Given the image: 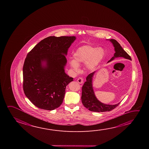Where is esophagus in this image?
<instances>
[{"instance_id": "esophagus-1", "label": "esophagus", "mask_w": 149, "mask_h": 149, "mask_svg": "<svg viewBox=\"0 0 149 149\" xmlns=\"http://www.w3.org/2000/svg\"><path fill=\"white\" fill-rule=\"evenodd\" d=\"M77 81V82L79 84H83V79L81 77H79Z\"/></svg>"}]
</instances>
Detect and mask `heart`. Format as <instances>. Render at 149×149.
Returning <instances> with one entry per match:
<instances>
[{"label":"heart","instance_id":"obj_1","mask_svg":"<svg viewBox=\"0 0 149 149\" xmlns=\"http://www.w3.org/2000/svg\"><path fill=\"white\" fill-rule=\"evenodd\" d=\"M104 56V50L101 48H95L90 46H84L79 48L73 54V61L71 65L74 71L78 72V65L85 63L89 70H93L98 66Z\"/></svg>","mask_w":149,"mask_h":149}]
</instances>
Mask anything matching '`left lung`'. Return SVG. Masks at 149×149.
Here are the masks:
<instances>
[{
	"label": "left lung",
	"mask_w": 149,
	"mask_h": 149,
	"mask_svg": "<svg viewBox=\"0 0 149 149\" xmlns=\"http://www.w3.org/2000/svg\"><path fill=\"white\" fill-rule=\"evenodd\" d=\"M109 40L112 43L114 47L115 52L114 56L107 62V63L112 61L116 58L120 57L132 60L131 57L122 48L120 45L116 40L111 39H109ZM95 72V71L93 73H90L86 77V81L85 82L82 87V94L81 97V102L85 107L93 112H104L107 111H110L117 107L120 104V103L114 105L107 104L101 102L96 98L93 87V76Z\"/></svg>",
	"instance_id": "1"
}]
</instances>
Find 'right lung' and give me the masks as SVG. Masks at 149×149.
<instances>
[{"label":"right lung","mask_w":149,"mask_h":149,"mask_svg":"<svg viewBox=\"0 0 149 149\" xmlns=\"http://www.w3.org/2000/svg\"><path fill=\"white\" fill-rule=\"evenodd\" d=\"M75 36H49L27 54L23 68L25 95L39 109L54 110L63 102L73 78L65 73L66 56Z\"/></svg>","instance_id":"1"}]
</instances>
